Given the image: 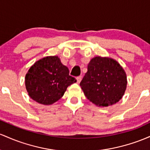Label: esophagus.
Masks as SVG:
<instances>
[{
    "label": "esophagus",
    "instance_id": "1",
    "mask_svg": "<svg viewBox=\"0 0 150 150\" xmlns=\"http://www.w3.org/2000/svg\"><path fill=\"white\" fill-rule=\"evenodd\" d=\"M81 79H82V77L81 76H78V77H76L77 83H79L80 82H81Z\"/></svg>",
    "mask_w": 150,
    "mask_h": 150
}]
</instances>
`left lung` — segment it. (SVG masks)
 Instances as JSON below:
<instances>
[{
  "label": "left lung",
  "instance_id": "obj_1",
  "mask_svg": "<svg viewBox=\"0 0 150 150\" xmlns=\"http://www.w3.org/2000/svg\"><path fill=\"white\" fill-rule=\"evenodd\" d=\"M86 97L97 106L115 104L123 96L127 76L120 64L109 57H93L80 83Z\"/></svg>",
  "mask_w": 150,
  "mask_h": 150
}]
</instances>
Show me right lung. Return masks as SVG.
I'll list each match as a JSON object with an SVG mask.
<instances>
[{"instance_id":"1","label":"right lung","mask_w":150,"mask_h":150,"mask_svg":"<svg viewBox=\"0 0 150 150\" xmlns=\"http://www.w3.org/2000/svg\"><path fill=\"white\" fill-rule=\"evenodd\" d=\"M25 80L29 96L43 105L57 102L63 96L67 87L76 82L57 56L44 57L35 62Z\"/></svg>"}]
</instances>
